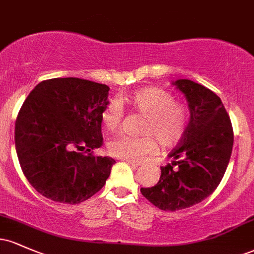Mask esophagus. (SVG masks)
Listing matches in <instances>:
<instances>
[{
    "label": "esophagus",
    "instance_id": "34e87169",
    "mask_svg": "<svg viewBox=\"0 0 254 254\" xmlns=\"http://www.w3.org/2000/svg\"><path fill=\"white\" fill-rule=\"evenodd\" d=\"M127 164H129L130 166H133V167H138L141 165V162H137V161H131V160H124Z\"/></svg>",
    "mask_w": 254,
    "mask_h": 254
}]
</instances>
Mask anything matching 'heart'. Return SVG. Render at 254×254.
<instances>
[{
  "instance_id": "obj_1",
  "label": "heart",
  "mask_w": 254,
  "mask_h": 254,
  "mask_svg": "<svg viewBox=\"0 0 254 254\" xmlns=\"http://www.w3.org/2000/svg\"><path fill=\"white\" fill-rule=\"evenodd\" d=\"M124 103L145 116L144 136H130L118 133L107 143V149L113 156L137 161L156 150L155 137L164 147H172L183 138L186 129V111L167 90L159 87H144L125 97ZM123 112L117 101L105 107L101 122L107 130L117 129Z\"/></svg>"
}]
</instances>
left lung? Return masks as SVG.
I'll return each mask as SVG.
<instances>
[{"mask_svg": "<svg viewBox=\"0 0 254 254\" xmlns=\"http://www.w3.org/2000/svg\"><path fill=\"white\" fill-rule=\"evenodd\" d=\"M188 101L190 121L180 143L168 154L172 164L142 194L156 208L176 211L202 202L216 190L232 155L233 127L221 99L191 80L173 81Z\"/></svg>", "mask_w": 254, "mask_h": 254, "instance_id": "8db88e82", "label": "left lung"}]
</instances>
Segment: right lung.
<instances>
[{"instance_id": "add662e5", "label": "right lung", "mask_w": 254, "mask_h": 254, "mask_svg": "<svg viewBox=\"0 0 254 254\" xmlns=\"http://www.w3.org/2000/svg\"><path fill=\"white\" fill-rule=\"evenodd\" d=\"M110 87L77 77L42 81L15 122V149L28 183L49 199L78 204L101 190L116 164L90 150L103 144ZM87 148L88 154L80 153Z\"/></svg>"}]
</instances>
